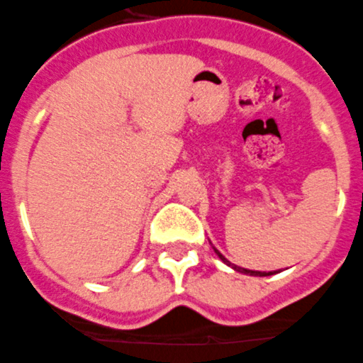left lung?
Wrapping results in <instances>:
<instances>
[{"label": "left lung", "instance_id": "obj_1", "mask_svg": "<svg viewBox=\"0 0 363 363\" xmlns=\"http://www.w3.org/2000/svg\"><path fill=\"white\" fill-rule=\"evenodd\" d=\"M216 254L219 255V257H221V261L223 262H227L228 266H232L230 264V261H227V259L223 257L221 254H219L218 250H216ZM232 268H234V270H238V272H242V274H250V275H259V277H264V275H272V272H268V274H266V272H252V270H247V268H241V266H232Z\"/></svg>", "mask_w": 363, "mask_h": 363}]
</instances>
